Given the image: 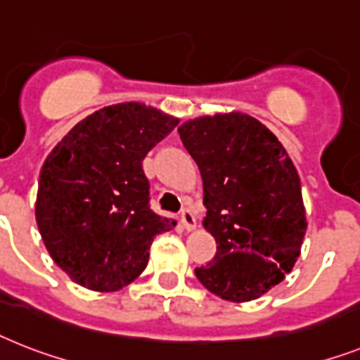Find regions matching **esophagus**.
Returning a JSON list of instances; mask_svg holds the SVG:
<instances>
[{
    "instance_id": "esophagus-1",
    "label": "esophagus",
    "mask_w": 360,
    "mask_h": 360,
    "mask_svg": "<svg viewBox=\"0 0 360 360\" xmlns=\"http://www.w3.org/2000/svg\"><path fill=\"white\" fill-rule=\"evenodd\" d=\"M180 222H182V226L186 228L187 231L197 230V219H195V213H193L191 210H184L182 215H180Z\"/></svg>"
}]
</instances>
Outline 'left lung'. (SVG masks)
<instances>
[{
    "label": "left lung",
    "instance_id": "obj_1",
    "mask_svg": "<svg viewBox=\"0 0 360 360\" xmlns=\"http://www.w3.org/2000/svg\"><path fill=\"white\" fill-rule=\"evenodd\" d=\"M200 169L212 263L195 269L219 298L243 304L285 280L302 254L307 217L302 184L281 141L243 112L200 115L178 127Z\"/></svg>",
    "mask_w": 360,
    "mask_h": 360
}]
</instances>
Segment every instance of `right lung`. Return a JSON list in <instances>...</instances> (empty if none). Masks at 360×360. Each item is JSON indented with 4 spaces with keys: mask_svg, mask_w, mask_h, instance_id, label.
<instances>
[{
    "mask_svg": "<svg viewBox=\"0 0 360 360\" xmlns=\"http://www.w3.org/2000/svg\"><path fill=\"white\" fill-rule=\"evenodd\" d=\"M178 123L154 106L117 103L79 121L49 153L34 215L47 252L75 283L123 289L147 266L154 236L176 226L148 206L141 162Z\"/></svg>",
    "mask_w": 360,
    "mask_h": 360,
    "instance_id": "1",
    "label": "right lung"
}]
</instances>
